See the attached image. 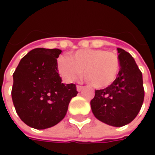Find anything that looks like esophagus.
<instances>
[{
  "label": "esophagus",
  "instance_id": "1",
  "mask_svg": "<svg viewBox=\"0 0 155 155\" xmlns=\"http://www.w3.org/2000/svg\"><path fill=\"white\" fill-rule=\"evenodd\" d=\"M83 88H84V87L81 86V85H77V91H81L83 90Z\"/></svg>",
  "mask_w": 155,
  "mask_h": 155
}]
</instances>
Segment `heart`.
Instances as JSON below:
<instances>
[{
	"instance_id": "heart-1",
	"label": "heart",
	"mask_w": 155,
	"mask_h": 155,
	"mask_svg": "<svg viewBox=\"0 0 155 155\" xmlns=\"http://www.w3.org/2000/svg\"><path fill=\"white\" fill-rule=\"evenodd\" d=\"M119 59L115 53L100 49H82L69 58L58 60V71L66 83H72L82 74L94 88L103 89L116 80Z\"/></svg>"
}]
</instances>
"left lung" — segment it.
<instances>
[{
  "instance_id": "left-lung-1",
  "label": "left lung",
  "mask_w": 155,
  "mask_h": 155,
  "mask_svg": "<svg viewBox=\"0 0 155 155\" xmlns=\"http://www.w3.org/2000/svg\"><path fill=\"white\" fill-rule=\"evenodd\" d=\"M120 71L116 80L105 89L96 90L91 101L94 116L114 127H122L138 115L144 100L142 74L134 58L117 48Z\"/></svg>"
}]
</instances>
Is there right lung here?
Instances as JSON below:
<instances>
[{
  "mask_svg": "<svg viewBox=\"0 0 155 155\" xmlns=\"http://www.w3.org/2000/svg\"><path fill=\"white\" fill-rule=\"evenodd\" d=\"M59 49L35 48L24 56L13 74L12 99L22 122L36 129L51 128L62 121L78 91L58 73Z\"/></svg>",
  "mask_w": 155,
  "mask_h": 155,
  "instance_id": "right-lung-1",
  "label": "right lung"
}]
</instances>
